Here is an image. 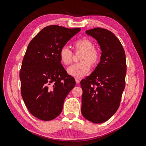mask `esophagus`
Masks as SVG:
<instances>
[{
  "instance_id": "obj_1",
  "label": "esophagus",
  "mask_w": 146,
  "mask_h": 146,
  "mask_svg": "<svg viewBox=\"0 0 146 146\" xmlns=\"http://www.w3.org/2000/svg\"><path fill=\"white\" fill-rule=\"evenodd\" d=\"M75 79H76V83H77V84H78V83H80V78H78L76 77V78H75Z\"/></svg>"
}]
</instances>
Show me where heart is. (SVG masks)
<instances>
[{
  "mask_svg": "<svg viewBox=\"0 0 146 146\" xmlns=\"http://www.w3.org/2000/svg\"><path fill=\"white\" fill-rule=\"evenodd\" d=\"M72 48L75 53L82 52L78 60L80 63L70 66L67 71L70 76L80 78L90 71L91 66L94 67L99 64L101 58L100 50L94 46L92 40L86 37L76 40L73 43ZM59 58L63 65L68 66L72 62V52L66 46L61 47L59 52Z\"/></svg>",
  "mask_w": 146,
  "mask_h": 146,
  "instance_id": "heart-1",
  "label": "heart"
}]
</instances>
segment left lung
Instances as JSON below:
<instances>
[{"label":"left lung","mask_w":146,"mask_h":146,"mask_svg":"<svg viewBox=\"0 0 146 146\" xmlns=\"http://www.w3.org/2000/svg\"><path fill=\"white\" fill-rule=\"evenodd\" d=\"M100 46V63L90 76L82 79V113L87 120L102 123L116 112L125 86V51L110 30L97 27L86 31Z\"/></svg>","instance_id":"1"}]
</instances>
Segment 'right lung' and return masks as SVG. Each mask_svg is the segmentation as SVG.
<instances>
[{
  "label": "right lung",
  "mask_w": 146,
  "mask_h": 146,
  "mask_svg": "<svg viewBox=\"0 0 146 146\" xmlns=\"http://www.w3.org/2000/svg\"><path fill=\"white\" fill-rule=\"evenodd\" d=\"M80 31L48 25L28 45L19 72L21 95L30 113L40 120L58 116L65 98L76 85L60 62L59 52Z\"/></svg>",
  "instance_id": "right-lung-1"
}]
</instances>
